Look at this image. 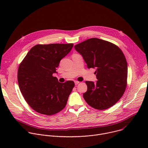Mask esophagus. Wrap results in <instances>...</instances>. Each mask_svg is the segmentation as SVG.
<instances>
[{"instance_id":"esophagus-1","label":"esophagus","mask_w":148,"mask_h":148,"mask_svg":"<svg viewBox=\"0 0 148 148\" xmlns=\"http://www.w3.org/2000/svg\"><path fill=\"white\" fill-rule=\"evenodd\" d=\"M74 83H75V85L77 86V85H78V84H79V82L77 81H74Z\"/></svg>"}]
</instances>
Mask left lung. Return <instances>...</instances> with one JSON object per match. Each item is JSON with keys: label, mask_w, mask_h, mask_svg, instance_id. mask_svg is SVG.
<instances>
[{"label": "left lung", "mask_w": 148, "mask_h": 148, "mask_svg": "<svg viewBox=\"0 0 148 148\" xmlns=\"http://www.w3.org/2000/svg\"><path fill=\"white\" fill-rule=\"evenodd\" d=\"M88 69H95L96 82L86 81L87 91L83 94L92 108L103 110L115 104L123 95L127 84L128 66L122 50L111 42L89 38L74 46Z\"/></svg>", "instance_id": "left-lung-1"}]
</instances>
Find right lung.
<instances>
[{
	"instance_id": "1",
	"label": "right lung",
	"mask_w": 148,
	"mask_h": 148,
	"mask_svg": "<svg viewBox=\"0 0 148 148\" xmlns=\"http://www.w3.org/2000/svg\"><path fill=\"white\" fill-rule=\"evenodd\" d=\"M73 47V43L37 45L30 50L20 64L18 87L26 101L35 111L51 115L66 107L74 82H59L53 74L57 73L60 60Z\"/></svg>"
}]
</instances>
